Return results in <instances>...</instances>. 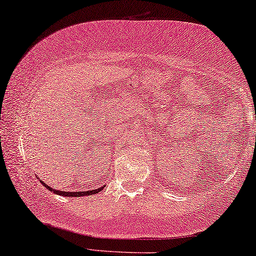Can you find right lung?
Listing matches in <instances>:
<instances>
[{
	"instance_id": "1",
	"label": "right lung",
	"mask_w": 256,
	"mask_h": 256,
	"mask_svg": "<svg viewBox=\"0 0 256 256\" xmlns=\"http://www.w3.org/2000/svg\"><path fill=\"white\" fill-rule=\"evenodd\" d=\"M40 182L44 184V186L47 188L48 190L56 194V195H61V196H64V197H84V196H90V195H94V194H98L99 192H102V189H104V186H100L98 189H94V190H90V192H61V190H56V189H53L52 186H48L46 183L44 182V180H40Z\"/></svg>"
}]
</instances>
